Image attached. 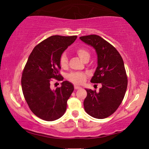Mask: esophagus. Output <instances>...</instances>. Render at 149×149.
<instances>
[{
  "label": "esophagus",
  "mask_w": 149,
  "mask_h": 149,
  "mask_svg": "<svg viewBox=\"0 0 149 149\" xmlns=\"http://www.w3.org/2000/svg\"><path fill=\"white\" fill-rule=\"evenodd\" d=\"M81 87H79V86H77V85H75L74 86V89H81Z\"/></svg>",
  "instance_id": "1"
}]
</instances>
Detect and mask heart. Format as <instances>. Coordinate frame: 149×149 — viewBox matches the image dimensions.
Here are the masks:
<instances>
[{
    "instance_id": "1",
    "label": "heart",
    "mask_w": 149,
    "mask_h": 149,
    "mask_svg": "<svg viewBox=\"0 0 149 149\" xmlns=\"http://www.w3.org/2000/svg\"><path fill=\"white\" fill-rule=\"evenodd\" d=\"M76 53L83 62L89 60L90 58L89 52L86 49H84V48H79V49H77ZM60 64L62 67H64L67 65L68 58L65 54H62V56H60ZM68 79L75 84H81L85 81L86 75L84 73L73 72L68 75Z\"/></svg>"
}]
</instances>
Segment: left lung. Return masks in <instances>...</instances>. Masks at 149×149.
<instances>
[{"label":"left lung","mask_w":149,"mask_h":149,"mask_svg":"<svg viewBox=\"0 0 149 149\" xmlns=\"http://www.w3.org/2000/svg\"><path fill=\"white\" fill-rule=\"evenodd\" d=\"M79 39L95 50L97 67L91 82L102 85L99 92L85 89L87 95L84 102L85 110L91 116L104 119L118 109L125 96L127 77L124 63L118 50L99 35Z\"/></svg>","instance_id":"obj_1"}]
</instances>
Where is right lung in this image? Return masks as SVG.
<instances>
[{
	"mask_svg": "<svg viewBox=\"0 0 149 149\" xmlns=\"http://www.w3.org/2000/svg\"><path fill=\"white\" fill-rule=\"evenodd\" d=\"M76 39L77 36L50 37L34 48L27 60L22 73V91L33 113L42 120H58L66 110L74 85L64 81L61 87L52 90L50 82L52 78L63 80L58 74L60 56Z\"/></svg>",
	"mask_w": 149,
	"mask_h": 149,
	"instance_id": "obj_1",
	"label": "right lung"
}]
</instances>
